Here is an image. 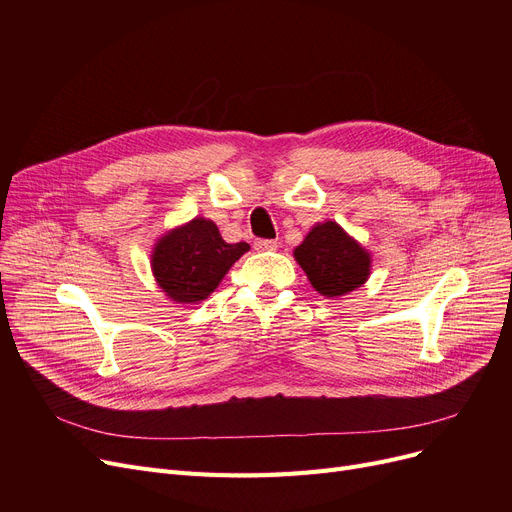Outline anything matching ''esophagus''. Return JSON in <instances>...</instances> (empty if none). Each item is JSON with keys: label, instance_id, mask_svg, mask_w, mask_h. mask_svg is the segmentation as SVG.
Masks as SVG:
<instances>
[{"label": "esophagus", "instance_id": "obj_1", "mask_svg": "<svg viewBox=\"0 0 512 512\" xmlns=\"http://www.w3.org/2000/svg\"><path fill=\"white\" fill-rule=\"evenodd\" d=\"M255 249L257 251H276L278 249V242L270 240V238H257L255 240Z\"/></svg>", "mask_w": 512, "mask_h": 512}]
</instances>
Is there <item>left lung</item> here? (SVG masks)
<instances>
[{
  "instance_id": "left-lung-1",
  "label": "left lung",
  "mask_w": 512,
  "mask_h": 512,
  "mask_svg": "<svg viewBox=\"0 0 512 512\" xmlns=\"http://www.w3.org/2000/svg\"><path fill=\"white\" fill-rule=\"evenodd\" d=\"M294 259L303 267L311 286L328 299L357 290L369 278L371 267L369 253L330 220L311 228L294 249Z\"/></svg>"
}]
</instances>
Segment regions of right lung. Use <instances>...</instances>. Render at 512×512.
Returning a JSON list of instances; mask_svg holds the SVG:
<instances>
[{
  "instance_id": "right-lung-1",
  "label": "right lung",
  "mask_w": 512,
  "mask_h": 512,
  "mask_svg": "<svg viewBox=\"0 0 512 512\" xmlns=\"http://www.w3.org/2000/svg\"><path fill=\"white\" fill-rule=\"evenodd\" d=\"M251 247L228 245L211 220L195 218L157 240L151 253L153 276L176 303H199L220 286L234 261Z\"/></svg>"
}]
</instances>
